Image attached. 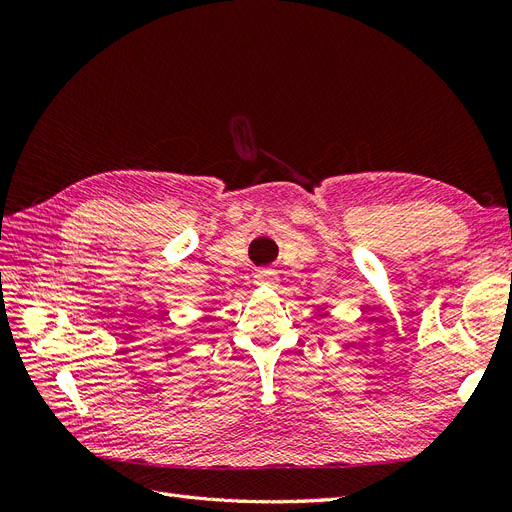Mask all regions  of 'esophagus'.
<instances>
[{
  "label": "esophagus",
  "instance_id": "obj_1",
  "mask_svg": "<svg viewBox=\"0 0 512 512\" xmlns=\"http://www.w3.org/2000/svg\"><path fill=\"white\" fill-rule=\"evenodd\" d=\"M254 282H256L258 286H271V284L277 282V271L271 269V267H260V269H256Z\"/></svg>",
  "mask_w": 512,
  "mask_h": 512
}]
</instances>
